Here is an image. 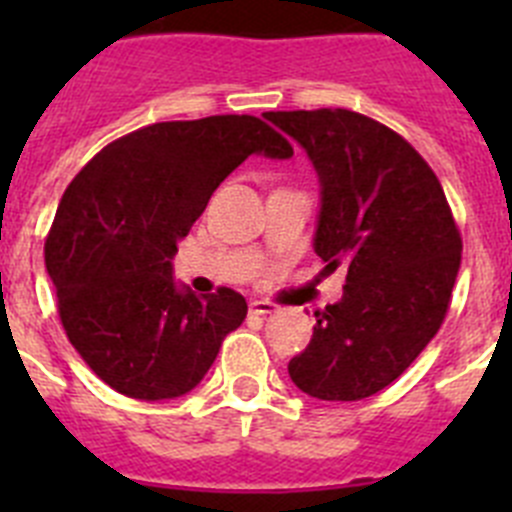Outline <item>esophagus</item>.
Wrapping results in <instances>:
<instances>
[{
    "label": "esophagus",
    "instance_id": "esophagus-1",
    "mask_svg": "<svg viewBox=\"0 0 512 512\" xmlns=\"http://www.w3.org/2000/svg\"><path fill=\"white\" fill-rule=\"evenodd\" d=\"M279 307L274 305V302H266V300H251L248 302V312L251 315H259V318H264V315H274Z\"/></svg>",
    "mask_w": 512,
    "mask_h": 512
}]
</instances>
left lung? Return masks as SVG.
Instances as JSON below:
<instances>
[{"mask_svg": "<svg viewBox=\"0 0 512 512\" xmlns=\"http://www.w3.org/2000/svg\"><path fill=\"white\" fill-rule=\"evenodd\" d=\"M307 153L320 184L312 248L346 266L336 305L289 361L305 395L354 402L395 382L438 333L461 266V238L441 182L382 122L351 110L266 112Z\"/></svg>", "mask_w": 512, "mask_h": 512, "instance_id": "1", "label": "left lung"}]
</instances>
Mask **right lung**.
I'll return each mask as SVG.
<instances>
[{"label": "right lung", "instance_id": "1", "mask_svg": "<svg viewBox=\"0 0 512 512\" xmlns=\"http://www.w3.org/2000/svg\"><path fill=\"white\" fill-rule=\"evenodd\" d=\"M248 156L292 146L251 115L156 122L97 153L58 202L45 266L71 346L120 395L192 392L246 318L233 289L194 295L171 259L212 192Z\"/></svg>", "mask_w": 512, "mask_h": 512}]
</instances>
